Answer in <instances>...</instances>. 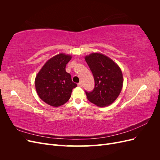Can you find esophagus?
<instances>
[{"instance_id":"esophagus-1","label":"esophagus","mask_w":160,"mask_h":160,"mask_svg":"<svg viewBox=\"0 0 160 160\" xmlns=\"http://www.w3.org/2000/svg\"><path fill=\"white\" fill-rule=\"evenodd\" d=\"M78 85L79 87H80V88H81V87H82V83H81V82H79V83H78V85Z\"/></svg>"}]
</instances>
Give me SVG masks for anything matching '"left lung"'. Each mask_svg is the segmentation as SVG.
<instances>
[{
	"instance_id": "1",
	"label": "left lung",
	"mask_w": 160,
	"mask_h": 160,
	"mask_svg": "<svg viewBox=\"0 0 160 160\" xmlns=\"http://www.w3.org/2000/svg\"><path fill=\"white\" fill-rule=\"evenodd\" d=\"M85 59L95 80L93 90L85 91L88 99L101 108L111 105L122 89V70L112 59L101 53H91Z\"/></svg>"
}]
</instances>
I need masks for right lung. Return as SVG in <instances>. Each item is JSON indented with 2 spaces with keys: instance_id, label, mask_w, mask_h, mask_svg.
<instances>
[{
  "instance_id": "add662e5",
  "label": "right lung",
  "mask_w": 160,
  "mask_h": 160,
  "mask_svg": "<svg viewBox=\"0 0 160 160\" xmlns=\"http://www.w3.org/2000/svg\"><path fill=\"white\" fill-rule=\"evenodd\" d=\"M71 56L60 53L48 60L35 78V88L38 97L48 105L59 107L65 104L77 86L65 71Z\"/></svg>"
}]
</instances>
